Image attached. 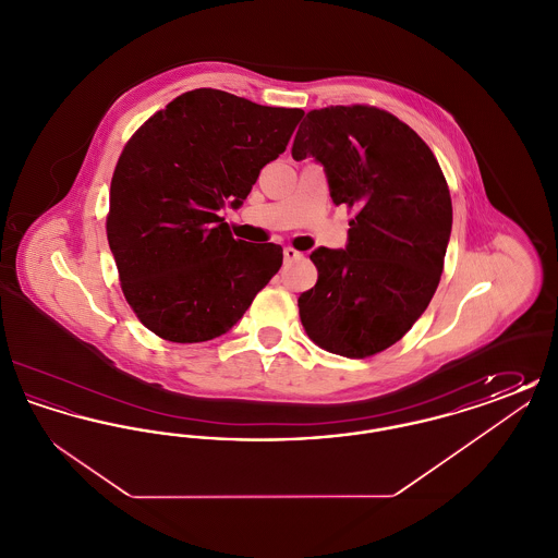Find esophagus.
Returning a JSON list of instances; mask_svg holds the SVG:
<instances>
[{
    "mask_svg": "<svg viewBox=\"0 0 558 558\" xmlns=\"http://www.w3.org/2000/svg\"><path fill=\"white\" fill-rule=\"evenodd\" d=\"M301 257H303V253H301V251H296V248H292V246H287V248H284V262H287V264L299 262Z\"/></svg>",
    "mask_w": 558,
    "mask_h": 558,
    "instance_id": "esophagus-1",
    "label": "esophagus"
}]
</instances>
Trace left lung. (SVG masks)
<instances>
[{
	"label": "left lung",
	"mask_w": 558,
	"mask_h": 558,
	"mask_svg": "<svg viewBox=\"0 0 558 558\" xmlns=\"http://www.w3.org/2000/svg\"><path fill=\"white\" fill-rule=\"evenodd\" d=\"M292 159L316 157L335 205L355 209L345 251L316 248L299 318L324 351L364 360L398 343L437 291L451 232L446 175L425 140L368 105L310 110Z\"/></svg>",
	"instance_id": "obj_1"
}]
</instances>
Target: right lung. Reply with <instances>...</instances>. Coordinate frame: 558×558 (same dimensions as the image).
Listing matches in <instances>:
<instances>
[{
    "label": "right lung",
    "instance_id": "right-lung-1",
    "mask_svg": "<svg viewBox=\"0 0 558 558\" xmlns=\"http://www.w3.org/2000/svg\"><path fill=\"white\" fill-rule=\"evenodd\" d=\"M301 108L262 107L201 87L128 140L110 182L107 239L137 319L171 343L228 332L282 266V246L232 236L242 205L291 140Z\"/></svg>",
    "mask_w": 558,
    "mask_h": 558
}]
</instances>
